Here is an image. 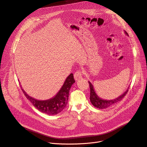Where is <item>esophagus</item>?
Segmentation results:
<instances>
[{"instance_id": "obj_1", "label": "esophagus", "mask_w": 147, "mask_h": 147, "mask_svg": "<svg viewBox=\"0 0 147 147\" xmlns=\"http://www.w3.org/2000/svg\"><path fill=\"white\" fill-rule=\"evenodd\" d=\"M83 72H82V71H76L74 74V79L76 80H78L80 79L83 76Z\"/></svg>"}]
</instances>
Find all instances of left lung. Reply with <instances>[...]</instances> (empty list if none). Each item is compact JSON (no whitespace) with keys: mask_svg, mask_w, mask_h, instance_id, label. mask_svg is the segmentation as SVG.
Masks as SVG:
<instances>
[{"mask_svg":"<svg viewBox=\"0 0 147 147\" xmlns=\"http://www.w3.org/2000/svg\"><path fill=\"white\" fill-rule=\"evenodd\" d=\"M125 33L128 36V34H127V32L126 31H125ZM89 83L90 90V100L92 104L94 107H97V108L101 109L107 108V107H109L111 106L112 105L121 101L125 97V96L127 92H128L129 88V87H128V89H126V90L122 94H121V96H119L118 97H116V99H112V100H105V99L100 98V97H99L98 96V95L96 93L94 89L93 86L89 81Z\"/></svg>","mask_w":147,"mask_h":147,"instance_id":"1","label":"left lung"}]
</instances>
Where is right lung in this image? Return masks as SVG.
I'll list each match as a JSON object with an SVG mask.
<instances>
[{
    "mask_svg": "<svg viewBox=\"0 0 147 147\" xmlns=\"http://www.w3.org/2000/svg\"><path fill=\"white\" fill-rule=\"evenodd\" d=\"M74 83L75 80L73 74L71 73L67 77L61 89L57 94L51 99L45 100L35 99L34 97L29 96L23 89H22V90L27 99L30 101L32 105L39 111L49 115H54L60 113L65 107L70 88Z\"/></svg>",
    "mask_w": 147,
    "mask_h": 147,
    "instance_id": "add662e5",
    "label": "right lung"
}]
</instances>
